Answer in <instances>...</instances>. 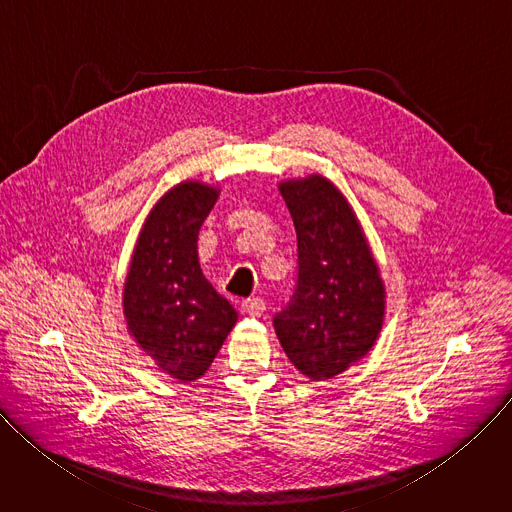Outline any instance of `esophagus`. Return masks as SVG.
Segmentation results:
<instances>
[{"instance_id": "obj_1", "label": "esophagus", "mask_w": 512, "mask_h": 512, "mask_svg": "<svg viewBox=\"0 0 512 512\" xmlns=\"http://www.w3.org/2000/svg\"><path fill=\"white\" fill-rule=\"evenodd\" d=\"M241 312L251 316V318H259L265 312V302L261 298H253V300H245L241 304Z\"/></svg>"}]
</instances>
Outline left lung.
Returning a JSON list of instances; mask_svg holds the SVG:
<instances>
[{
    "instance_id": "left-lung-1",
    "label": "left lung",
    "mask_w": 512,
    "mask_h": 512,
    "mask_svg": "<svg viewBox=\"0 0 512 512\" xmlns=\"http://www.w3.org/2000/svg\"><path fill=\"white\" fill-rule=\"evenodd\" d=\"M298 235V283L273 318L289 362L310 381L344 373L375 346L387 291L367 235L322 174L279 182Z\"/></svg>"
}]
</instances>
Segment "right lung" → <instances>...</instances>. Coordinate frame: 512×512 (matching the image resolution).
Returning <instances> with one entry per match:
<instances>
[{"instance_id":"add662e5","label":"right lung","mask_w":512,"mask_h":512,"mask_svg":"<svg viewBox=\"0 0 512 512\" xmlns=\"http://www.w3.org/2000/svg\"><path fill=\"white\" fill-rule=\"evenodd\" d=\"M221 188L182 180L150 210L123 283L129 336L176 383L200 379L237 324L198 261V233Z\"/></svg>"}]
</instances>
